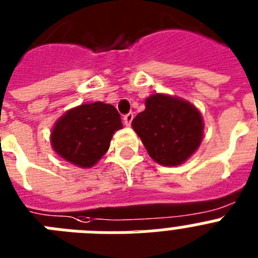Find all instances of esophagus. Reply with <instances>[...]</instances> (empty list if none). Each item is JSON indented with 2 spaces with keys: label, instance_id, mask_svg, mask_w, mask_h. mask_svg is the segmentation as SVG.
Returning a JSON list of instances; mask_svg holds the SVG:
<instances>
[{
  "label": "esophagus",
  "instance_id": "esophagus-1",
  "mask_svg": "<svg viewBox=\"0 0 258 258\" xmlns=\"http://www.w3.org/2000/svg\"><path fill=\"white\" fill-rule=\"evenodd\" d=\"M134 119V114L133 112H127L124 116H123V122H124L125 125H131V122H133Z\"/></svg>",
  "mask_w": 258,
  "mask_h": 258
}]
</instances>
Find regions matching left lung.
I'll list each match as a JSON object with an SVG mask.
<instances>
[{
  "label": "left lung",
  "mask_w": 258,
  "mask_h": 258,
  "mask_svg": "<svg viewBox=\"0 0 258 258\" xmlns=\"http://www.w3.org/2000/svg\"><path fill=\"white\" fill-rule=\"evenodd\" d=\"M148 155L161 165L174 166L189 159L202 142L201 112L187 101L153 94L146 101V110L133 120Z\"/></svg>",
  "instance_id": "8db88e82"
}]
</instances>
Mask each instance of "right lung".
I'll use <instances>...</instances> for the list:
<instances>
[{
    "label": "right lung",
    "instance_id": "1",
    "mask_svg": "<svg viewBox=\"0 0 258 258\" xmlns=\"http://www.w3.org/2000/svg\"><path fill=\"white\" fill-rule=\"evenodd\" d=\"M122 119L112 105H81L67 111L51 134L55 152L81 168H90L110 147L112 134L122 128Z\"/></svg>",
    "mask_w": 258,
    "mask_h": 258
}]
</instances>
